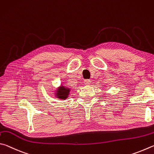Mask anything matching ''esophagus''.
<instances>
[{
    "label": "esophagus",
    "mask_w": 154,
    "mask_h": 154,
    "mask_svg": "<svg viewBox=\"0 0 154 154\" xmlns=\"http://www.w3.org/2000/svg\"><path fill=\"white\" fill-rule=\"evenodd\" d=\"M91 80H88V79L85 80V81H84V83H85V85H89L91 84Z\"/></svg>",
    "instance_id": "34e87169"
}]
</instances>
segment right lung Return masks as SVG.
I'll return each mask as SVG.
<instances>
[{"mask_svg": "<svg viewBox=\"0 0 154 154\" xmlns=\"http://www.w3.org/2000/svg\"><path fill=\"white\" fill-rule=\"evenodd\" d=\"M70 88L66 87L65 86H61L56 91L55 95L58 99H60L61 100L66 99L69 95Z\"/></svg>", "mask_w": 154, "mask_h": 154, "instance_id": "1", "label": "right lung"}]
</instances>
